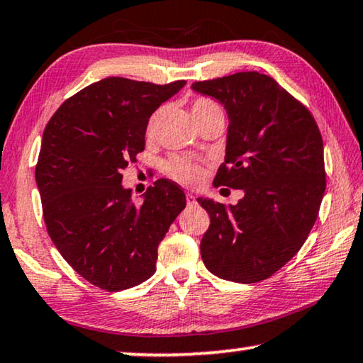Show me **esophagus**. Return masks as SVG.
Masks as SVG:
<instances>
[{
  "mask_svg": "<svg viewBox=\"0 0 363 363\" xmlns=\"http://www.w3.org/2000/svg\"><path fill=\"white\" fill-rule=\"evenodd\" d=\"M187 205H194L196 203V196H194V194H187Z\"/></svg>",
  "mask_w": 363,
  "mask_h": 363,
  "instance_id": "obj_1",
  "label": "esophagus"
}]
</instances>
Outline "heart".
<instances>
[{"label": "heart", "mask_w": 363, "mask_h": 363, "mask_svg": "<svg viewBox=\"0 0 363 363\" xmlns=\"http://www.w3.org/2000/svg\"><path fill=\"white\" fill-rule=\"evenodd\" d=\"M213 109H220V106L216 104L215 101L208 99V97H199V99L192 102V113L196 118ZM156 118H158V116L155 113L148 123V133L153 132ZM164 171L171 179L184 184V186H196V184H199L200 179H202L203 174L202 166H200L197 161L186 158V156H172V158L166 163Z\"/></svg>", "instance_id": "heart-1"}]
</instances>
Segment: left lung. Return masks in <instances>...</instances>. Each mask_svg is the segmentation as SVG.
Here are the masks:
<instances>
[{
  "label": "left lung",
  "instance_id": "obj_1",
  "mask_svg": "<svg viewBox=\"0 0 363 363\" xmlns=\"http://www.w3.org/2000/svg\"><path fill=\"white\" fill-rule=\"evenodd\" d=\"M192 88L230 117L213 186L245 189L230 208L197 199L210 216L200 254L216 277L261 282L300 251L318 218L326 189L321 132L308 107L267 74L241 72Z\"/></svg>",
  "mask_w": 363,
  "mask_h": 363
}]
</instances>
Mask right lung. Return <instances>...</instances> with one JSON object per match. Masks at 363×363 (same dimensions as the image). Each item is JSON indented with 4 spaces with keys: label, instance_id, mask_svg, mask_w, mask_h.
I'll return each mask as SVG.
<instances>
[{
    "label": "right lung",
    "instance_id": "add662e5",
    "mask_svg": "<svg viewBox=\"0 0 363 363\" xmlns=\"http://www.w3.org/2000/svg\"><path fill=\"white\" fill-rule=\"evenodd\" d=\"M184 84L101 79L68 97L43 130L35 181L47 233L65 261L102 290L148 280L160 242L186 208L182 189L169 179L153 182L142 205L121 184L145 150L150 116Z\"/></svg>",
    "mask_w": 363,
    "mask_h": 363
}]
</instances>
